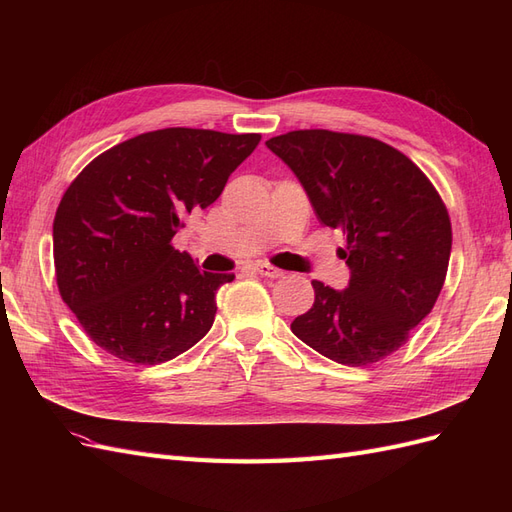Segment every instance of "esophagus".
<instances>
[{
    "label": "esophagus",
    "instance_id": "esophagus-1",
    "mask_svg": "<svg viewBox=\"0 0 512 512\" xmlns=\"http://www.w3.org/2000/svg\"><path fill=\"white\" fill-rule=\"evenodd\" d=\"M254 271H256V273H260L262 277H271V280H277V277H282V275H284V271H282V269H277V267L269 265V262H256V265H254Z\"/></svg>",
    "mask_w": 512,
    "mask_h": 512
}]
</instances>
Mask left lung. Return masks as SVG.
I'll return each mask as SVG.
<instances>
[{
	"label": "left lung",
	"mask_w": 512,
	"mask_h": 512,
	"mask_svg": "<svg viewBox=\"0 0 512 512\" xmlns=\"http://www.w3.org/2000/svg\"><path fill=\"white\" fill-rule=\"evenodd\" d=\"M305 188L320 224L339 228L346 290L314 280L316 301L290 329L327 359L363 367L408 342L438 301L451 258L446 205L427 175L378 138L294 130L267 141Z\"/></svg>",
	"instance_id": "obj_1"
}]
</instances>
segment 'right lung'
Wrapping results in <instances>:
<instances>
[{
  "label": "right lung",
  "instance_id": "add662e5",
  "mask_svg": "<svg viewBox=\"0 0 512 512\" xmlns=\"http://www.w3.org/2000/svg\"><path fill=\"white\" fill-rule=\"evenodd\" d=\"M260 134L166 128L100 153L57 207L61 299L91 342L121 361L158 365L211 329L232 273L200 271L173 247L183 218L207 209Z\"/></svg>",
  "mask_w": 512,
  "mask_h": 512
}]
</instances>
